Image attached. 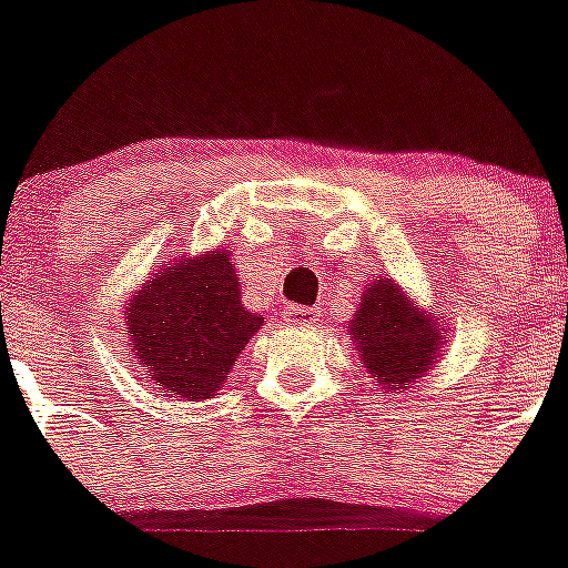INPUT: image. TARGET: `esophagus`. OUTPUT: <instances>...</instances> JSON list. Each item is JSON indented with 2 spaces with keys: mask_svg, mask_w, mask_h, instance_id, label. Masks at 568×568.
Masks as SVG:
<instances>
[{
  "mask_svg": "<svg viewBox=\"0 0 568 568\" xmlns=\"http://www.w3.org/2000/svg\"><path fill=\"white\" fill-rule=\"evenodd\" d=\"M285 322H291V325H314L316 322V308H303V305H291V308H285Z\"/></svg>",
  "mask_w": 568,
  "mask_h": 568,
  "instance_id": "34e87169",
  "label": "esophagus"
}]
</instances>
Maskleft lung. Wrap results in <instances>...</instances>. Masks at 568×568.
<instances>
[{"label": "left lung", "instance_id": "1", "mask_svg": "<svg viewBox=\"0 0 568 568\" xmlns=\"http://www.w3.org/2000/svg\"><path fill=\"white\" fill-rule=\"evenodd\" d=\"M362 367L385 393H405L436 367L447 342V325L433 308L407 294L393 277L373 280L359 311L347 322Z\"/></svg>", "mask_w": 568, "mask_h": 568}]
</instances>
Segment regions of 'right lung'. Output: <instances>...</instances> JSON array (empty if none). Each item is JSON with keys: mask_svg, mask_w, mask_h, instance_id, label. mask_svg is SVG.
<instances>
[{"mask_svg": "<svg viewBox=\"0 0 568 568\" xmlns=\"http://www.w3.org/2000/svg\"><path fill=\"white\" fill-rule=\"evenodd\" d=\"M126 345L158 393L175 402L217 396L263 314L243 305L232 252L183 254L126 300Z\"/></svg>", "mask_w": 568, "mask_h": 568, "instance_id": "right-lung-1", "label": "right lung"}]
</instances>
